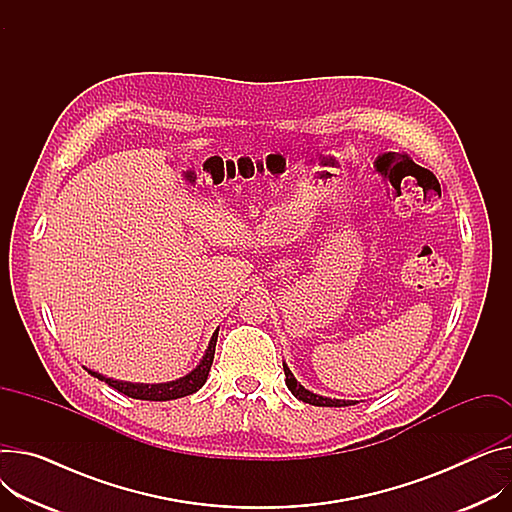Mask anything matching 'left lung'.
Segmentation results:
<instances>
[{"mask_svg":"<svg viewBox=\"0 0 512 512\" xmlns=\"http://www.w3.org/2000/svg\"><path fill=\"white\" fill-rule=\"evenodd\" d=\"M283 369H285V381H287V387L291 389L293 396L305 404H311V406H326V408H342V406H352L357 402H348V400H330V398H322V396H316V393L307 391L301 383H297V379L293 377V373L289 371V367L283 363Z\"/></svg>","mask_w":512,"mask_h":512,"instance_id":"1","label":"left lung"}]
</instances>
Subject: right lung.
Instances as JSON below:
<instances>
[{
	"mask_svg": "<svg viewBox=\"0 0 512 512\" xmlns=\"http://www.w3.org/2000/svg\"><path fill=\"white\" fill-rule=\"evenodd\" d=\"M217 334L219 330L213 334L211 338V344L205 352L203 361L199 363V367H196L194 371H190L186 377H180L176 381H170V383H160V385H137V383H123V381H114V379H108V377H102L100 373H94V371H88L90 375L98 377L100 381L108 383L110 387H114L116 391L125 393V396L129 398H135V400H149V402H166V400H176V398H184V396H190V393L199 391L205 381H207V375L211 371V365H213V359H215V344H217Z\"/></svg>",
	"mask_w": 512,
	"mask_h": 512,
	"instance_id": "1",
	"label": "right lung"
}]
</instances>
